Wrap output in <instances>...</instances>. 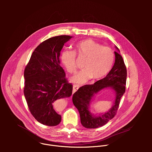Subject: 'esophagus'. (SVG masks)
<instances>
[{"mask_svg": "<svg viewBox=\"0 0 152 152\" xmlns=\"http://www.w3.org/2000/svg\"><path fill=\"white\" fill-rule=\"evenodd\" d=\"M79 89V86H77V85H74L73 86V94L75 93V92H76V91Z\"/></svg>", "mask_w": 152, "mask_h": 152, "instance_id": "34e87169", "label": "esophagus"}]
</instances>
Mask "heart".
<instances>
[{
    "label": "heart",
    "instance_id": "obj_1",
    "mask_svg": "<svg viewBox=\"0 0 152 152\" xmlns=\"http://www.w3.org/2000/svg\"><path fill=\"white\" fill-rule=\"evenodd\" d=\"M86 58L83 64L84 70L71 77L73 83L84 84L91 79L103 78L111 70L114 61V53L108 47L102 46L91 39L80 41L76 45L75 51L64 50L61 54V61L69 73H73L77 70L76 55Z\"/></svg>",
    "mask_w": 152,
    "mask_h": 152
}]
</instances>
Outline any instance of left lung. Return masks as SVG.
<instances>
[{"instance_id": "1", "label": "left lung", "mask_w": 152, "mask_h": 152, "mask_svg": "<svg viewBox=\"0 0 152 152\" xmlns=\"http://www.w3.org/2000/svg\"><path fill=\"white\" fill-rule=\"evenodd\" d=\"M115 48L117 50L114 52L115 62L109 73L93 85L82 86L73 94V103L79 113L82 125L86 128L95 129L102 127L113 118L117 112L120 99L125 92L126 67L118 48L117 46ZM107 88H111L115 92L114 104L107 112L95 116L89 111L90 104L97 93Z\"/></svg>"}]
</instances>
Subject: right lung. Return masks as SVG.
Here are the masks:
<instances>
[{
    "label": "right lung",
    "instance_id": "obj_1",
    "mask_svg": "<svg viewBox=\"0 0 152 152\" xmlns=\"http://www.w3.org/2000/svg\"><path fill=\"white\" fill-rule=\"evenodd\" d=\"M73 37L50 38L37 47L24 72V95L29 111L40 123L55 126L61 121L55 104L60 99L69 97L73 85L67 82L60 66V52Z\"/></svg>",
    "mask_w": 152,
    "mask_h": 152
}]
</instances>
